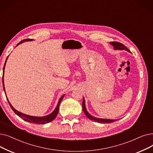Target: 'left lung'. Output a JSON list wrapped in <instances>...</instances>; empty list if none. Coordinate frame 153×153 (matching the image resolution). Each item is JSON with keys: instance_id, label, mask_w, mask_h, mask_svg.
I'll return each mask as SVG.
<instances>
[{"instance_id": "obj_1", "label": "left lung", "mask_w": 153, "mask_h": 153, "mask_svg": "<svg viewBox=\"0 0 153 153\" xmlns=\"http://www.w3.org/2000/svg\"><path fill=\"white\" fill-rule=\"evenodd\" d=\"M110 44L111 45H112L114 46V48L115 49H118V50H126L128 52H130L129 50L126 47V46L120 43V42H111ZM82 109H83V111L84 112V114H85V116H87L89 119H91V120L92 121H94L95 122H98L99 123H103V124H105V123H113V122H115L116 121H117V119H100V118H97V117H95L94 116H91V114H89L88 113V112L87 111V110H86V108H85V100H84V98L83 97V101H82Z\"/></svg>"}]
</instances>
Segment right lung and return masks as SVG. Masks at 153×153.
I'll list each match as a JSON object with an SVG mask.
<instances>
[{"label": "right lung", "instance_id": "1", "mask_svg": "<svg viewBox=\"0 0 153 153\" xmlns=\"http://www.w3.org/2000/svg\"><path fill=\"white\" fill-rule=\"evenodd\" d=\"M32 41V39H24L22 40V41H21L20 42H19L17 45V46L21 44L22 42H25V41ZM8 57H7L6 60H5V64H4V68H3V71L4 72V68H5V62L7 61V59ZM2 82H3V88H4V92L5 91V88H4V76L2 77ZM6 96V95H5ZM65 94H64L61 98L60 99H59V101L58 102V104H57V105L56 106V109H54V111H53L52 112H51V113L48 116H43V117H35V116H29V115H26V114H24L23 113H21V112H19L18 111L16 110L14 108H13V106L10 104V103L9 102V100L7 99H7L8 101V102L10 106V108H12V109L13 110V111H14L15 113L19 116L20 117L22 118L24 120H25V121H27V122H29V123H34V124H45V123H50L52 121L54 120V119L56 118V117L57 116V114H58V112H59V105H60L63 97H64Z\"/></svg>", "mask_w": 153, "mask_h": 153}]
</instances>
